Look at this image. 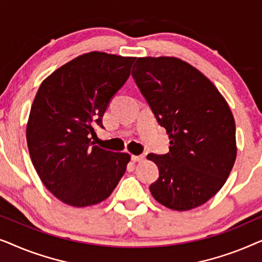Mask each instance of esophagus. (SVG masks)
Returning a JSON list of instances; mask_svg holds the SVG:
<instances>
[{
    "instance_id": "obj_1",
    "label": "esophagus",
    "mask_w": 262,
    "mask_h": 262,
    "mask_svg": "<svg viewBox=\"0 0 262 262\" xmlns=\"http://www.w3.org/2000/svg\"><path fill=\"white\" fill-rule=\"evenodd\" d=\"M131 160L134 161V162H141V161L144 160V156H143V155H132Z\"/></svg>"
}]
</instances>
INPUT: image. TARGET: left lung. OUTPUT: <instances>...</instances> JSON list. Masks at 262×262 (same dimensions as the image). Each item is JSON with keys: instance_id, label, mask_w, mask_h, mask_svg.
Here are the masks:
<instances>
[{"instance_id": "left-lung-1", "label": "left lung", "mask_w": 262, "mask_h": 262, "mask_svg": "<svg viewBox=\"0 0 262 262\" xmlns=\"http://www.w3.org/2000/svg\"><path fill=\"white\" fill-rule=\"evenodd\" d=\"M131 75L170 139L167 154L146 156L159 167L150 192L171 210L203 205L235 163L236 127L227 101L209 78L174 57L138 58Z\"/></svg>"}]
</instances>
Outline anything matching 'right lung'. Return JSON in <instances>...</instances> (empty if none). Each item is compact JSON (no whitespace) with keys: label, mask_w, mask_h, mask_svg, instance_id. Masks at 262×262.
Masks as SVG:
<instances>
[{"label":"right lung","mask_w":262,"mask_h":262,"mask_svg":"<svg viewBox=\"0 0 262 262\" xmlns=\"http://www.w3.org/2000/svg\"><path fill=\"white\" fill-rule=\"evenodd\" d=\"M134 57L89 52L60 67L39 87L26 137L32 163L56 198L95 205L108 198L130 155L92 142L111 100L130 76Z\"/></svg>","instance_id":"right-lung-1"}]
</instances>
